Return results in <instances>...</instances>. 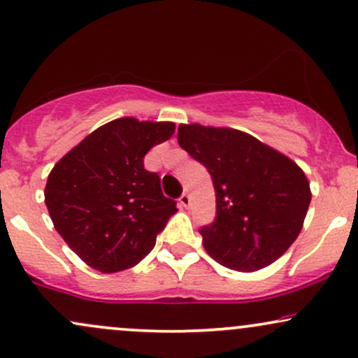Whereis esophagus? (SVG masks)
<instances>
[{
	"mask_svg": "<svg viewBox=\"0 0 358 358\" xmlns=\"http://www.w3.org/2000/svg\"><path fill=\"white\" fill-rule=\"evenodd\" d=\"M178 201H180V206H185V208H187V206L190 205V195H188V193H183Z\"/></svg>",
	"mask_w": 358,
	"mask_h": 358,
	"instance_id": "esophagus-1",
	"label": "esophagus"
}]
</instances>
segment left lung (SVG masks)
Instances as JSON below:
<instances>
[{"instance_id":"8db88e82","label":"left lung","mask_w":358,"mask_h":358,"mask_svg":"<svg viewBox=\"0 0 358 358\" xmlns=\"http://www.w3.org/2000/svg\"><path fill=\"white\" fill-rule=\"evenodd\" d=\"M178 143L213 180L217 218L200 230L206 253L236 272L278 260L299 236L312 200L302 168L234 128L180 124Z\"/></svg>"}]
</instances>
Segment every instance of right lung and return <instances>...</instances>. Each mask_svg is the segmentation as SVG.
<instances>
[{"label":"right lung","instance_id":"right-lung-1","mask_svg":"<svg viewBox=\"0 0 358 358\" xmlns=\"http://www.w3.org/2000/svg\"><path fill=\"white\" fill-rule=\"evenodd\" d=\"M175 133L171 122L124 116L83 138L50 171L45 203L62 238L103 273L140 264L152 252L176 203L160 176L145 170L150 148Z\"/></svg>","mask_w":358,"mask_h":358}]
</instances>
